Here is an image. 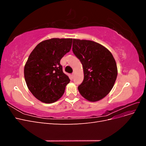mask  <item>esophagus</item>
Listing matches in <instances>:
<instances>
[{
    "label": "esophagus",
    "instance_id": "esophagus-1",
    "mask_svg": "<svg viewBox=\"0 0 146 146\" xmlns=\"http://www.w3.org/2000/svg\"><path fill=\"white\" fill-rule=\"evenodd\" d=\"M74 75H75V72H73V73L72 74V76L73 77H74Z\"/></svg>",
    "mask_w": 146,
    "mask_h": 146
}]
</instances>
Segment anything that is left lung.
<instances>
[{
	"mask_svg": "<svg viewBox=\"0 0 146 146\" xmlns=\"http://www.w3.org/2000/svg\"><path fill=\"white\" fill-rule=\"evenodd\" d=\"M72 51L83 65L84 79L78 87L80 94L90 102L103 99L117 78V65L111 53L98 42L76 39H73Z\"/></svg>",
	"mask_w": 146,
	"mask_h": 146,
	"instance_id": "obj_1",
	"label": "left lung"
}]
</instances>
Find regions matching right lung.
Instances as JSON below:
<instances>
[{
	"mask_svg": "<svg viewBox=\"0 0 146 146\" xmlns=\"http://www.w3.org/2000/svg\"><path fill=\"white\" fill-rule=\"evenodd\" d=\"M72 39L52 38L42 41L31 52L24 67L27 87L39 100L53 103L64 94L70 82L60 60L72 47Z\"/></svg>",
	"mask_w": 146,
	"mask_h": 146,
	"instance_id": "obj_1",
	"label": "right lung"
}]
</instances>
